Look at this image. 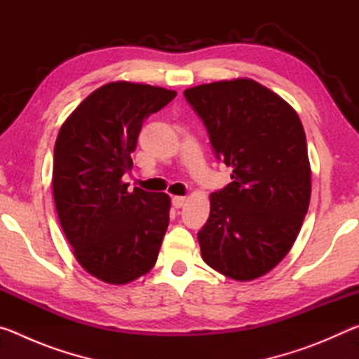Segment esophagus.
Returning <instances> with one entry per match:
<instances>
[{
    "instance_id": "1",
    "label": "esophagus",
    "mask_w": 359,
    "mask_h": 359,
    "mask_svg": "<svg viewBox=\"0 0 359 359\" xmlns=\"http://www.w3.org/2000/svg\"><path fill=\"white\" fill-rule=\"evenodd\" d=\"M185 201H187V199L184 196H174L172 198V205H174L175 209H180L182 205L185 204Z\"/></svg>"
}]
</instances>
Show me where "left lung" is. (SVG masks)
Listing matches in <instances>:
<instances>
[{
  "label": "left lung",
  "instance_id": "1",
  "mask_svg": "<svg viewBox=\"0 0 359 359\" xmlns=\"http://www.w3.org/2000/svg\"><path fill=\"white\" fill-rule=\"evenodd\" d=\"M203 120L217 160L233 182L210 194L198 233L201 257L234 280H253L280 263L311 203L306 133L293 107L252 79L198 85L184 92Z\"/></svg>",
  "mask_w": 359,
  "mask_h": 359
}]
</instances>
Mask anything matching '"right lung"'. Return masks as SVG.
I'll return each mask as SVG.
<instances>
[{"instance_id": "1", "label": "right lung", "mask_w": 359, "mask_h": 359, "mask_svg": "<svg viewBox=\"0 0 359 359\" xmlns=\"http://www.w3.org/2000/svg\"><path fill=\"white\" fill-rule=\"evenodd\" d=\"M174 90L111 82L95 90L60 128L52 187L76 259L100 280L123 285L155 266L171 199L123 184L142 121L175 98Z\"/></svg>"}]
</instances>
